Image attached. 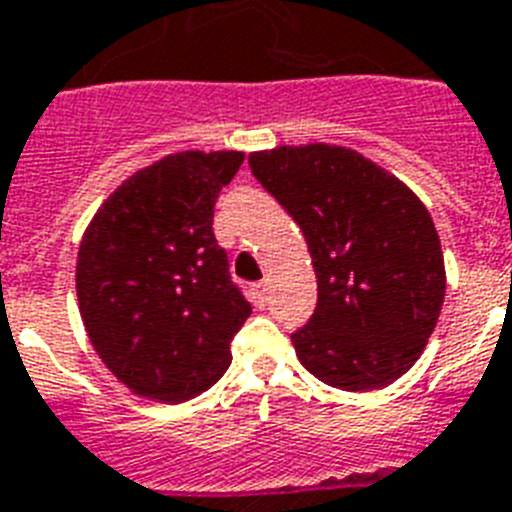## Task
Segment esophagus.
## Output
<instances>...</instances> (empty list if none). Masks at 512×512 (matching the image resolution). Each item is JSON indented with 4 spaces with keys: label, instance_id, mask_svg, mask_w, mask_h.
<instances>
[{
    "label": "esophagus",
    "instance_id": "34e87169",
    "mask_svg": "<svg viewBox=\"0 0 512 512\" xmlns=\"http://www.w3.org/2000/svg\"><path fill=\"white\" fill-rule=\"evenodd\" d=\"M251 301L253 306L264 308L266 303H269V285L266 282H256V285L251 287Z\"/></svg>",
    "mask_w": 512,
    "mask_h": 512
}]
</instances>
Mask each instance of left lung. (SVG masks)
Returning a JSON list of instances; mask_svg holds the SVG:
<instances>
[{
	"label": "left lung",
	"instance_id": "left-lung-1",
	"mask_svg": "<svg viewBox=\"0 0 512 512\" xmlns=\"http://www.w3.org/2000/svg\"><path fill=\"white\" fill-rule=\"evenodd\" d=\"M248 164L298 222L314 264L319 301L290 335L303 366L348 392L403 377L445 301V259L426 206L398 177L342 146H277Z\"/></svg>",
	"mask_w": 512,
	"mask_h": 512
}]
</instances>
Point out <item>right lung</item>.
I'll return each instance as SVG.
<instances>
[{"instance_id":"add662e5","label":"right lung","mask_w":512,"mask_h":512,"mask_svg":"<svg viewBox=\"0 0 512 512\" xmlns=\"http://www.w3.org/2000/svg\"><path fill=\"white\" fill-rule=\"evenodd\" d=\"M243 151H183L128 177L80 240L75 290L91 345L135 395L183 403L232 361L251 316L211 230Z\"/></svg>"}]
</instances>
